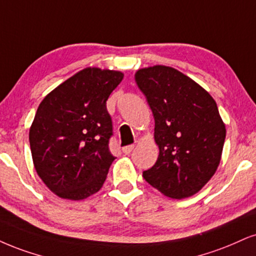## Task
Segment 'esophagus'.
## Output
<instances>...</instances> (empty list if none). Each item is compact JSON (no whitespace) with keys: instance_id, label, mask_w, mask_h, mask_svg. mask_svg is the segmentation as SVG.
Segmentation results:
<instances>
[{"instance_id":"34e87169","label":"esophagus","mask_w":256,"mask_h":256,"mask_svg":"<svg viewBox=\"0 0 256 256\" xmlns=\"http://www.w3.org/2000/svg\"><path fill=\"white\" fill-rule=\"evenodd\" d=\"M133 150H134V144H129V146H126L122 148V152L124 154H130V152Z\"/></svg>"}]
</instances>
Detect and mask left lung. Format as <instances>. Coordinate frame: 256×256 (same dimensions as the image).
I'll use <instances>...</instances> for the list:
<instances>
[{"mask_svg":"<svg viewBox=\"0 0 256 256\" xmlns=\"http://www.w3.org/2000/svg\"><path fill=\"white\" fill-rule=\"evenodd\" d=\"M135 82L152 109L159 156L144 178L167 197H190L215 174L226 126L215 100L200 85L168 66L140 68Z\"/></svg>","mask_w":256,"mask_h":256,"instance_id":"8db88e82","label":"left lung"}]
</instances>
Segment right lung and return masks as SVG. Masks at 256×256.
<instances>
[{"mask_svg": "<svg viewBox=\"0 0 256 256\" xmlns=\"http://www.w3.org/2000/svg\"><path fill=\"white\" fill-rule=\"evenodd\" d=\"M120 71L84 68L51 91L30 129L34 167L59 197L80 200L102 188L115 156L106 100L121 83Z\"/></svg>", "mask_w": 256, "mask_h": 256, "instance_id": "1", "label": "right lung"}]
</instances>
